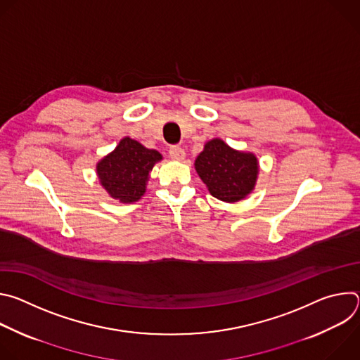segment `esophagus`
Returning <instances> with one entry per match:
<instances>
[{
	"mask_svg": "<svg viewBox=\"0 0 360 360\" xmlns=\"http://www.w3.org/2000/svg\"><path fill=\"white\" fill-rule=\"evenodd\" d=\"M169 157L174 161H184L185 160V150L181 146H172L169 149Z\"/></svg>",
	"mask_w": 360,
	"mask_h": 360,
	"instance_id": "34e87169",
	"label": "esophagus"
}]
</instances>
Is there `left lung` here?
<instances>
[{
  "mask_svg": "<svg viewBox=\"0 0 360 360\" xmlns=\"http://www.w3.org/2000/svg\"><path fill=\"white\" fill-rule=\"evenodd\" d=\"M193 165L210 193L228 203L245 199L259 175V161L253 152L233 149L221 138L205 143Z\"/></svg>",
  "mask_w": 360,
  "mask_h": 360,
  "instance_id": "8db88e82",
  "label": "left lung"
}]
</instances>
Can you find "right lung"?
<instances>
[{
	"label": "right lung",
	"mask_w": 360,
	"mask_h": 360,
	"mask_svg": "<svg viewBox=\"0 0 360 360\" xmlns=\"http://www.w3.org/2000/svg\"><path fill=\"white\" fill-rule=\"evenodd\" d=\"M162 160L155 149H148L141 142L125 136L112 152L96 162V175L101 186L121 203L139 200L146 192L149 172Z\"/></svg>",
	"instance_id": "obj_1"
}]
</instances>
